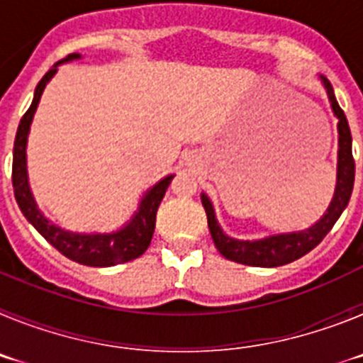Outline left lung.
I'll return each mask as SVG.
<instances>
[{"instance_id":"left-lung-1","label":"left lung","mask_w":363,"mask_h":363,"mask_svg":"<svg viewBox=\"0 0 363 363\" xmlns=\"http://www.w3.org/2000/svg\"><path fill=\"white\" fill-rule=\"evenodd\" d=\"M318 79L322 82L327 92L329 104H331L333 114L338 118V165H336V187L333 200L314 225L303 230H293V233H278L269 234L265 238L258 240H238L223 233L221 225L216 220L213 201L211 198L201 192V203L207 213V223H209L211 236L220 251L221 256H225L230 262L236 264L251 265V267H280V265L291 264L294 259L301 258L314 247L318 245L325 234L333 229L340 214L347 207L351 198L352 185H354V160H352V138L349 130L347 118L344 111L340 108L335 98L331 82L320 74Z\"/></svg>"}]
</instances>
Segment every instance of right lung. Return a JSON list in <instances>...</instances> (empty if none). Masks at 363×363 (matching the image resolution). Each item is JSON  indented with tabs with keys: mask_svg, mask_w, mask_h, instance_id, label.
<instances>
[{
	"mask_svg": "<svg viewBox=\"0 0 363 363\" xmlns=\"http://www.w3.org/2000/svg\"><path fill=\"white\" fill-rule=\"evenodd\" d=\"M79 57H82V54L78 52L69 54L67 57H63L62 62L54 63L52 69L45 74L41 82L38 83L36 91H34V99H32L28 111L25 112V116L19 121L18 133H16L14 160H12V187H14L16 201H18L19 209L28 220V223H32L34 229L50 245L56 247L63 256L82 265H89V267H112V265L125 264V262L140 258L147 251V247L150 245V240H152L154 225H156V213H158L160 203H162L167 187L171 185L174 174H167L165 178L160 179L158 184L147 189V192L140 200V205H138V211H134L130 220L123 227L112 230V233H74V230H67L52 223L41 213L30 191V185H28L27 142L28 134H30V125L45 86L54 78L57 67L79 60Z\"/></svg>",
	"mask_w": 363,
	"mask_h": 363,
	"instance_id": "right-lung-1",
	"label": "right lung"
}]
</instances>
